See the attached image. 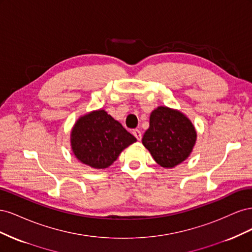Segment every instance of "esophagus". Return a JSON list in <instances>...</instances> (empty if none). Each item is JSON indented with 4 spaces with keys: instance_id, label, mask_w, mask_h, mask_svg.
Segmentation results:
<instances>
[{
    "instance_id": "obj_1",
    "label": "esophagus",
    "mask_w": 252,
    "mask_h": 252,
    "mask_svg": "<svg viewBox=\"0 0 252 252\" xmlns=\"http://www.w3.org/2000/svg\"><path fill=\"white\" fill-rule=\"evenodd\" d=\"M132 133L136 138V140H138V141L142 140V132H141V130H139V129H134V130L132 131Z\"/></svg>"
}]
</instances>
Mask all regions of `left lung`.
I'll return each instance as SVG.
<instances>
[{
  "label": "left lung",
  "mask_w": 252,
  "mask_h": 252,
  "mask_svg": "<svg viewBox=\"0 0 252 252\" xmlns=\"http://www.w3.org/2000/svg\"><path fill=\"white\" fill-rule=\"evenodd\" d=\"M195 140V129L184 114L159 106L150 114L142 143L158 165L172 168L189 157Z\"/></svg>",
  "instance_id": "obj_1"
}]
</instances>
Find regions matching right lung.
Returning <instances> with one entry per match:
<instances>
[{"mask_svg":"<svg viewBox=\"0 0 252 252\" xmlns=\"http://www.w3.org/2000/svg\"><path fill=\"white\" fill-rule=\"evenodd\" d=\"M70 141L79 161L93 168L103 169L109 167L122 150L136 139L105 110H96L78 120Z\"/></svg>","mask_w":252,"mask_h":252,"instance_id":"add662e5","label":"right lung"}]
</instances>
